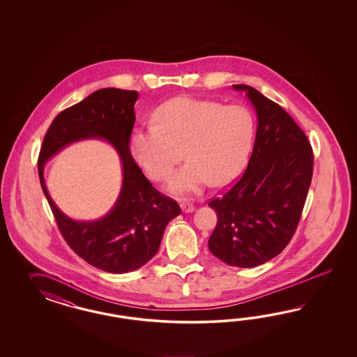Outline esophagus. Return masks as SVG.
<instances>
[{"mask_svg":"<svg viewBox=\"0 0 357 357\" xmlns=\"http://www.w3.org/2000/svg\"><path fill=\"white\" fill-rule=\"evenodd\" d=\"M181 208H182V211H183L184 213H191V212H194L195 211L194 204H191V203H188V202L181 203Z\"/></svg>","mask_w":357,"mask_h":357,"instance_id":"1","label":"esophagus"}]
</instances>
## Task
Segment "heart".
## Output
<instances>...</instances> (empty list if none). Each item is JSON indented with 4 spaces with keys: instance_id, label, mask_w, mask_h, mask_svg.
I'll use <instances>...</instances> for the list:
<instances>
[{
    "instance_id": "b5f03b06",
    "label": "heart",
    "mask_w": 357,
    "mask_h": 357,
    "mask_svg": "<svg viewBox=\"0 0 357 357\" xmlns=\"http://www.w3.org/2000/svg\"><path fill=\"white\" fill-rule=\"evenodd\" d=\"M153 118L155 126L133 130L130 153L155 181L166 179L184 154L188 162L170 178V192L197 194L209 182L224 185L246 166L255 135L248 108L179 97L165 102Z\"/></svg>"
}]
</instances>
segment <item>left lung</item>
I'll use <instances>...</instances> for the list:
<instances>
[{"instance_id":"left-lung-1","label":"left lung","mask_w":357,"mask_h":357,"mask_svg":"<svg viewBox=\"0 0 357 357\" xmlns=\"http://www.w3.org/2000/svg\"><path fill=\"white\" fill-rule=\"evenodd\" d=\"M258 127L249 165L227 194L208 206L217 225L211 252L229 266L251 268L279 255L292 239L313 175V151L291 115L248 85Z\"/></svg>"}]
</instances>
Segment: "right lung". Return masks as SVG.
I'll list each match as a JSON object with an SVG mask.
<instances>
[{
  "mask_svg": "<svg viewBox=\"0 0 357 357\" xmlns=\"http://www.w3.org/2000/svg\"><path fill=\"white\" fill-rule=\"evenodd\" d=\"M137 98V91L106 87L61 111L45 133L38 161L44 195L65 241L90 266L111 273H127L146 264L160 249L166 225L181 215L178 203L160 194L130 155ZM89 138L107 140L117 151L123 179L107 215L76 222L60 211L47 194L43 166L65 146Z\"/></svg>",
  "mask_w": 357,
  "mask_h": 357,
  "instance_id": "right-lung-1",
  "label": "right lung"
}]
</instances>
